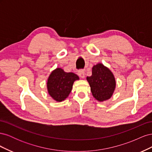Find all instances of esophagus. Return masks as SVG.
<instances>
[{
    "label": "esophagus",
    "mask_w": 152,
    "mask_h": 152,
    "mask_svg": "<svg viewBox=\"0 0 152 152\" xmlns=\"http://www.w3.org/2000/svg\"><path fill=\"white\" fill-rule=\"evenodd\" d=\"M78 73H79V75L80 76V77L82 78V79H84L85 77V72L84 70H79Z\"/></svg>",
    "instance_id": "1"
}]
</instances>
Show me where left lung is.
<instances>
[{
	"instance_id": "1",
	"label": "left lung",
	"mask_w": 152,
	"mask_h": 152,
	"mask_svg": "<svg viewBox=\"0 0 152 152\" xmlns=\"http://www.w3.org/2000/svg\"><path fill=\"white\" fill-rule=\"evenodd\" d=\"M93 97L100 102L112 97L115 89L116 82L113 73L102 63L92 68V75L87 77Z\"/></svg>"
}]
</instances>
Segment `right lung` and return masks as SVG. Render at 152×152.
<instances>
[{
    "mask_svg": "<svg viewBox=\"0 0 152 152\" xmlns=\"http://www.w3.org/2000/svg\"><path fill=\"white\" fill-rule=\"evenodd\" d=\"M77 80H79V77L74 73H67L61 68H57L48 78V93L55 101L61 102L68 97L72 91L73 82Z\"/></svg>",
    "mask_w": 152,
    "mask_h": 152,
    "instance_id": "right-lung-1",
    "label": "right lung"
}]
</instances>
